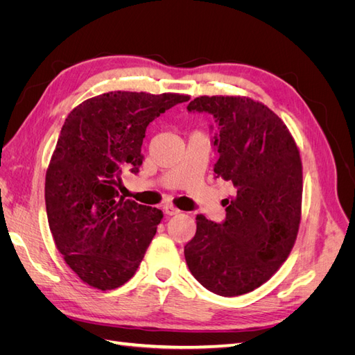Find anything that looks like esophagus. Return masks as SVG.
I'll use <instances>...</instances> for the list:
<instances>
[{
  "label": "esophagus",
  "mask_w": 355,
  "mask_h": 355,
  "mask_svg": "<svg viewBox=\"0 0 355 355\" xmlns=\"http://www.w3.org/2000/svg\"><path fill=\"white\" fill-rule=\"evenodd\" d=\"M164 213L167 214V216H175V214L180 213V210H178L173 206H164Z\"/></svg>",
  "instance_id": "34e87169"
}]
</instances>
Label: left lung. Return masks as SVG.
<instances>
[{
	"mask_svg": "<svg viewBox=\"0 0 355 355\" xmlns=\"http://www.w3.org/2000/svg\"><path fill=\"white\" fill-rule=\"evenodd\" d=\"M187 110L213 115L214 178L235 191L225 200L223 222L197 216V232L184 250L187 265L213 293H249L270 280L295 244L302 202L299 149L280 118L249 98L201 96Z\"/></svg>",
	"mask_w": 355,
	"mask_h": 355,
	"instance_id": "left-lung-1",
	"label": "left lung"
}]
</instances>
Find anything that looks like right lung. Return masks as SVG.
<instances>
[{"mask_svg":"<svg viewBox=\"0 0 355 355\" xmlns=\"http://www.w3.org/2000/svg\"><path fill=\"white\" fill-rule=\"evenodd\" d=\"M189 96L110 92L84 101L63 124L46 175L53 239L71 270L99 290L135 275L163 211L120 196L137 173L146 127Z\"/></svg>","mask_w":355,"mask_h":355,"instance_id":"1","label":"right lung"}]
</instances>
